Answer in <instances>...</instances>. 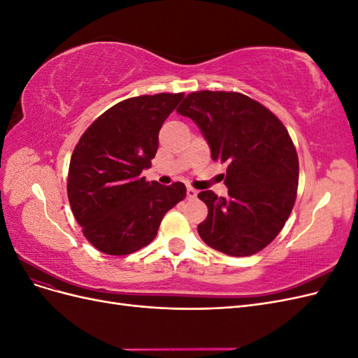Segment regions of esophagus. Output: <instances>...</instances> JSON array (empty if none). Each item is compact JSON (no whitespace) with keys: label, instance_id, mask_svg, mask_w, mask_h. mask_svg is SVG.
<instances>
[{"label":"esophagus","instance_id":"obj_1","mask_svg":"<svg viewBox=\"0 0 358 358\" xmlns=\"http://www.w3.org/2000/svg\"><path fill=\"white\" fill-rule=\"evenodd\" d=\"M197 194H199L197 189H194V188H191V187L187 188V197H188V199H196Z\"/></svg>","mask_w":358,"mask_h":358}]
</instances>
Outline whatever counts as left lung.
<instances>
[{"mask_svg": "<svg viewBox=\"0 0 358 358\" xmlns=\"http://www.w3.org/2000/svg\"><path fill=\"white\" fill-rule=\"evenodd\" d=\"M178 113L197 124L212 159L229 164V196L199 194L209 209L197 227L203 242L233 257L262 251L282 230L297 196L299 158L287 128L239 92H191Z\"/></svg>", "mask_w": 358, "mask_h": 358, "instance_id": "left-lung-1", "label": "left lung"}]
</instances>
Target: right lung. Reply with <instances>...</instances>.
I'll return each instance as SVG.
<instances>
[{
  "label": "right lung",
  "instance_id": "right-lung-1",
  "mask_svg": "<svg viewBox=\"0 0 358 358\" xmlns=\"http://www.w3.org/2000/svg\"><path fill=\"white\" fill-rule=\"evenodd\" d=\"M183 94L140 95L115 104L86 129L70 159L67 194L86 239L109 255H128L155 239L182 182L140 176L157 154L158 133Z\"/></svg>",
  "mask_w": 358,
  "mask_h": 358
}]
</instances>
